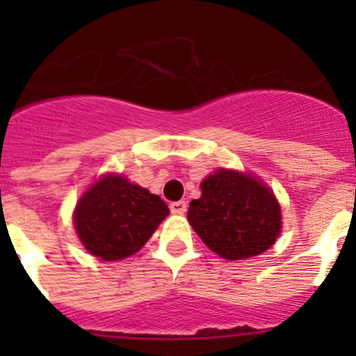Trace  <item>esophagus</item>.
Segmentation results:
<instances>
[{
	"label": "esophagus",
	"instance_id": "34e87169",
	"mask_svg": "<svg viewBox=\"0 0 356 356\" xmlns=\"http://www.w3.org/2000/svg\"><path fill=\"white\" fill-rule=\"evenodd\" d=\"M169 209H171L172 213H185L187 212V203L185 201H172L171 205H169Z\"/></svg>",
	"mask_w": 356,
	"mask_h": 356
}]
</instances>
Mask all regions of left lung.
Returning a JSON list of instances; mask_svg holds the SVG:
<instances>
[{"instance_id": "8db88e82", "label": "left lung", "mask_w": 356, "mask_h": 356, "mask_svg": "<svg viewBox=\"0 0 356 356\" xmlns=\"http://www.w3.org/2000/svg\"><path fill=\"white\" fill-rule=\"evenodd\" d=\"M188 222L207 246L226 260L257 257L275 244L282 212L273 191L251 176L219 169L191 201Z\"/></svg>"}]
</instances>
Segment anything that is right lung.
<instances>
[{"label": "right lung", "mask_w": 356, "mask_h": 356, "mask_svg": "<svg viewBox=\"0 0 356 356\" xmlns=\"http://www.w3.org/2000/svg\"><path fill=\"white\" fill-rule=\"evenodd\" d=\"M168 213V205L159 196L110 175L83 194L74 226L89 253L103 260H121L137 253Z\"/></svg>", "instance_id": "1"}]
</instances>
